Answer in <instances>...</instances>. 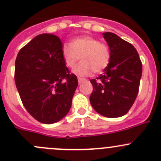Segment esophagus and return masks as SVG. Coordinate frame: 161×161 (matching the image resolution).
I'll use <instances>...</instances> for the list:
<instances>
[{
    "label": "esophagus",
    "mask_w": 161,
    "mask_h": 161,
    "mask_svg": "<svg viewBox=\"0 0 161 161\" xmlns=\"http://www.w3.org/2000/svg\"><path fill=\"white\" fill-rule=\"evenodd\" d=\"M86 80V79H82V78H78V81H79V84H80L81 83V82H83V81H85Z\"/></svg>",
    "instance_id": "obj_1"
}]
</instances>
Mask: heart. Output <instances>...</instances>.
Masks as SVG:
<instances>
[{"instance_id": "heart-1", "label": "heart", "mask_w": 161, "mask_h": 161, "mask_svg": "<svg viewBox=\"0 0 161 161\" xmlns=\"http://www.w3.org/2000/svg\"><path fill=\"white\" fill-rule=\"evenodd\" d=\"M61 54L66 65L73 68L82 58V61L73 69L77 75L86 76L92 71L100 73L108 67L111 60V50L108 45L89 36L77 37L72 43H64Z\"/></svg>"}]
</instances>
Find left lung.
<instances>
[{
  "instance_id": "1",
  "label": "left lung",
  "mask_w": 161,
  "mask_h": 161,
  "mask_svg": "<svg viewBox=\"0 0 161 161\" xmlns=\"http://www.w3.org/2000/svg\"><path fill=\"white\" fill-rule=\"evenodd\" d=\"M103 38L111 50L108 67L96 79L90 101L97 113L118 118L129 112L139 92L142 62L136 48L116 34L107 32Z\"/></svg>"
}]
</instances>
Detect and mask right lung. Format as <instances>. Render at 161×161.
<instances>
[{"instance_id": "obj_1", "label": "right lung", "mask_w": 161, "mask_h": 161, "mask_svg": "<svg viewBox=\"0 0 161 161\" xmlns=\"http://www.w3.org/2000/svg\"><path fill=\"white\" fill-rule=\"evenodd\" d=\"M62 42L53 34L36 36L17 55L14 81L27 111L40 122L53 124L70 110L78 86L61 54Z\"/></svg>"}]
</instances>
